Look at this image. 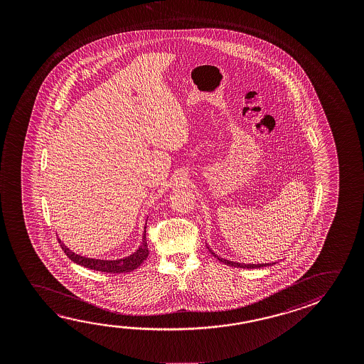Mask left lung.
I'll return each instance as SVG.
<instances>
[{"label":"left lung","instance_id":"8db88e82","mask_svg":"<svg viewBox=\"0 0 364 364\" xmlns=\"http://www.w3.org/2000/svg\"><path fill=\"white\" fill-rule=\"evenodd\" d=\"M208 247V250L210 251V254L213 255V257H217L220 262H223V264H226L228 267H235V268H244V269H257V268H262V267H270V265H274L277 262H265V264H245V262H231V260H227V259H223V257H218L215 252L210 250V247Z\"/></svg>","mask_w":364,"mask_h":364}]
</instances>
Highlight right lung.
Masks as SVG:
<instances>
[{"instance_id": "right-lung-1", "label": "right lung", "mask_w": 364, "mask_h": 364, "mask_svg": "<svg viewBox=\"0 0 364 364\" xmlns=\"http://www.w3.org/2000/svg\"><path fill=\"white\" fill-rule=\"evenodd\" d=\"M147 225V222H146ZM60 247L66 252L67 257L71 259L72 262H76L85 268L92 269L96 272H104V273H128L137 269L142 262L149 257V251L146 240V226H144V236H142V244L131 255L123 257V259H115V260H104V259H91V257H81L76 252L70 250L66 245L63 244L60 239Z\"/></svg>"}]
</instances>
